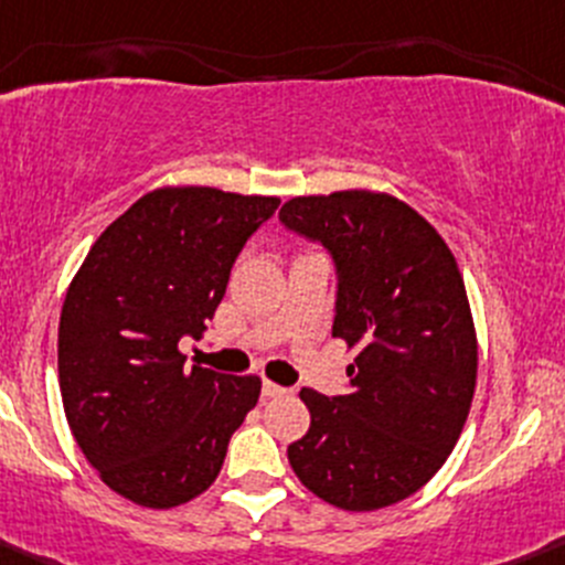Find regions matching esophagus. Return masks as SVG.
<instances>
[{
    "label": "esophagus",
    "instance_id": "obj_1",
    "mask_svg": "<svg viewBox=\"0 0 565 565\" xmlns=\"http://www.w3.org/2000/svg\"><path fill=\"white\" fill-rule=\"evenodd\" d=\"M260 392H264V397H282V394H288V388L277 386V383H271V381H264Z\"/></svg>",
    "mask_w": 565,
    "mask_h": 565
}]
</instances>
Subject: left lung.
Returning a JSON list of instances; mask_svg holds the SVG:
<instances>
[{"mask_svg": "<svg viewBox=\"0 0 565 565\" xmlns=\"http://www.w3.org/2000/svg\"><path fill=\"white\" fill-rule=\"evenodd\" d=\"M280 223L331 258V334L356 348L348 394L299 392L310 429L288 446L290 468L337 509L405 500L451 455L473 399L476 331L455 255L408 203L367 190L290 198Z\"/></svg>", "mask_w": 565, "mask_h": 565, "instance_id": "8db88e82", "label": "left lung"}]
</instances>
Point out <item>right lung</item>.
I'll use <instances>...</instances> for the list:
<instances>
[{
    "mask_svg": "<svg viewBox=\"0 0 565 565\" xmlns=\"http://www.w3.org/2000/svg\"><path fill=\"white\" fill-rule=\"evenodd\" d=\"M280 198L162 188L92 244L60 318L67 424L114 492L147 509L201 495L255 408L260 377L184 370L231 269Z\"/></svg>",
    "mask_w": 565,
    "mask_h": 565,
    "instance_id": "obj_1",
    "label": "right lung"
}]
</instances>
